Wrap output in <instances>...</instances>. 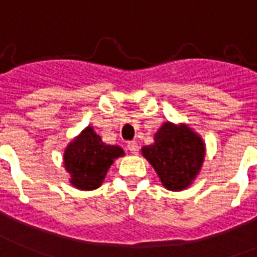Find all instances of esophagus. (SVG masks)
<instances>
[{
	"mask_svg": "<svg viewBox=\"0 0 257 257\" xmlns=\"http://www.w3.org/2000/svg\"><path fill=\"white\" fill-rule=\"evenodd\" d=\"M126 148H128L132 154H138L139 144L136 143V142H128V143H126Z\"/></svg>",
	"mask_w": 257,
	"mask_h": 257,
	"instance_id": "1",
	"label": "esophagus"
}]
</instances>
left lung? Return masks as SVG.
Segmentation results:
<instances>
[{
  "label": "left lung",
  "mask_w": 257,
  "mask_h": 257,
  "mask_svg": "<svg viewBox=\"0 0 257 257\" xmlns=\"http://www.w3.org/2000/svg\"><path fill=\"white\" fill-rule=\"evenodd\" d=\"M155 143L146 146L142 153L166 189L182 191L200 172L206 148L199 136L185 125L163 123L155 134Z\"/></svg>",
  "instance_id": "8db88e82"
}]
</instances>
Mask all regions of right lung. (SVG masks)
I'll use <instances>...</instances> for the list:
<instances>
[{
	"instance_id": "right-lung-1",
	"label": "right lung",
	"mask_w": 257,
	"mask_h": 257,
	"mask_svg": "<svg viewBox=\"0 0 257 257\" xmlns=\"http://www.w3.org/2000/svg\"><path fill=\"white\" fill-rule=\"evenodd\" d=\"M122 155V148L104 144L94 128L87 126L66 147L64 162L72 177L70 182L79 189L90 191L99 187L114 159Z\"/></svg>"
}]
</instances>
